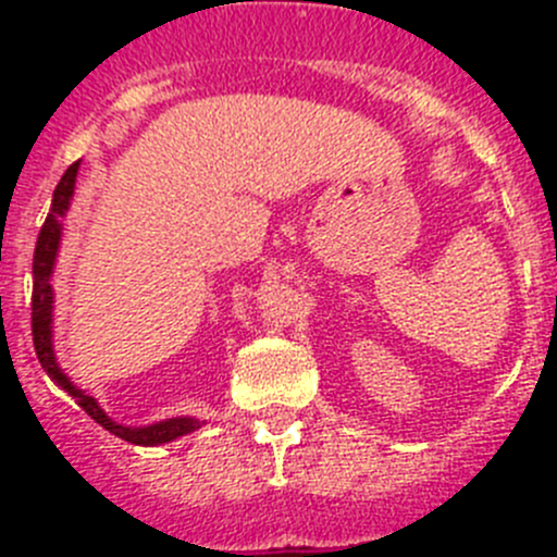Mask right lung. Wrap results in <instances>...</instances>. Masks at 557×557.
Wrapping results in <instances>:
<instances>
[{"instance_id":"add662e5","label":"right lung","mask_w":557,"mask_h":557,"mask_svg":"<svg viewBox=\"0 0 557 557\" xmlns=\"http://www.w3.org/2000/svg\"><path fill=\"white\" fill-rule=\"evenodd\" d=\"M77 161L63 172L61 184L55 186V195H52V209H49L47 220L41 225V234H38L36 253H33V346H36L38 362H41L44 371L49 373V379L61 385L69 396L75 398L77 405L95 418L97 424L106 426L111 435L122 437L127 444L136 446H161L170 444L175 437L186 435V432H195L200 426V421L195 418H166L152 426H122L116 421L106 416L100 410L95 398L86 396L83 391H77L72 382L66 379V373H61L55 362V354H52V264H55L58 245H61V218L66 214L69 200L75 195V178H77Z\"/></svg>"}]
</instances>
